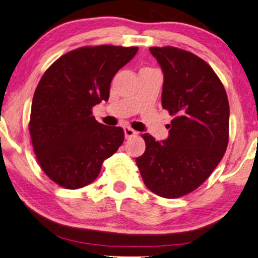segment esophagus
<instances>
[{"mask_svg":"<svg viewBox=\"0 0 258 258\" xmlns=\"http://www.w3.org/2000/svg\"><path fill=\"white\" fill-rule=\"evenodd\" d=\"M124 137L128 139V138H132V137H134V136H136L137 135V133L135 132L134 129H132V128H129V126H124Z\"/></svg>","mask_w":258,"mask_h":258,"instance_id":"1","label":"esophagus"}]
</instances>
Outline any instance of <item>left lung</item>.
Returning <instances> with one entry per match:
<instances>
[{"mask_svg": "<svg viewBox=\"0 0 258 258\" xmlns=\"http://www.w3.org/2000/svg\"><path fill=\"white\" fill-rule=\"evenodd\" d=\"M163 72L162 107L171 120L169 136L143 135L146 150L136 159L146 187L167 199L194 191L208 178L229 143L230 106L214 70L192 52L153 46Z\"/></svg>", "mask_w": 258, "mask_h": 258, "instance_id": "1", "label": "left lung"}]
</instances>
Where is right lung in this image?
Here are the masks:
<instances>
[{
  "label": "right lung",
  "mask_w": 258,
  "mask_h": 258,
  "mask_svg": "<svg viewBox=\"0 0 258 258\" xmlns=\"http://www.w3.org/2000/svg\"><path fill=\"white\" fill-rule=\"evenodd\" d=\"M137 51V46H83L58 58L41 78L29 134L42 170L61 187L92 183L104 160L123 143V129L99 123L91 109L108 100L114 75Z\"/></svg>",
  "instance_id": "obj_1"
}]
</instances>
